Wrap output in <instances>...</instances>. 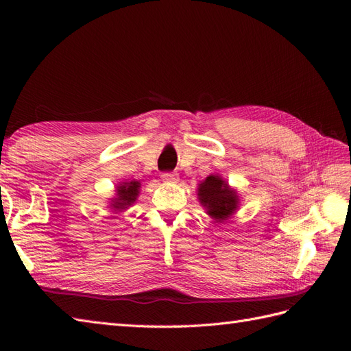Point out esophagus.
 I'll return each mask as SVG.
<instances>
[{
  "instance_id": "esophagus-1",
  "label": "esophagus",
  "mask_w": 351,
  "mask_h": 351,
  "mask_svg": "<svg viewBox=\"0 0 351 351\" xmlns=\"http://www.w3.org/2000/svg\"><path fill=\"white\" fill-rule=\"evenodd\" d=\"M178 180H180V177H178L177 173H164L162 174V182L164 183L176 184V183H178Z\"/></svg>"
}]
</instances>
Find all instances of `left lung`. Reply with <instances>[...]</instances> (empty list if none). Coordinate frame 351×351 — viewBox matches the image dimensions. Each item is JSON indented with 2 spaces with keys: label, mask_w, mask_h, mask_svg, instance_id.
Masks as SVG:
<instances>
[{
  "label": "left lung",
  "mask_w": 351,
  "mask_h": 351,
  "mask_svg": "<svg viewBox=\"0 0 351 351\" xmlns=\"http://www.w3.org/2000/svg\"><path fill=\"white\" fill-rule=\"evenodd\" d=\"M197 199L214 222H226L236 214L240 206V196L227 180L219 174H210L197 184Z\"/></svg>",
  "instance_id": "left-lung-1"
}]
</instances>
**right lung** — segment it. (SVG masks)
<instances>
[{
	"label": "right lung",
	"mask_w": 351,
	"mask_h": 351,
	"mask_svg": "<svg viewBox=\"0 0 351 351\" xmlns=\"http://www.w3.org/2000/svg\"><path fill=\"white\" fill-rule=\"evenodd\" d=\"M141 193V182L137 180H123L115 186V196L110 199V208L114 214H121V212L129 209L139 197Z\"/></svg>",
	"instance_id": "right-lung-1"
}]
</instances>
